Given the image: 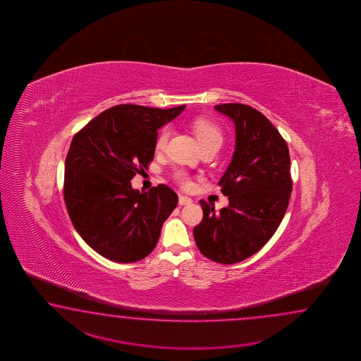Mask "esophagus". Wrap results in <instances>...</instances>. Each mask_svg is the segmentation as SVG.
<instances>
[{"label":"esophagus","mask_w":361,"mask_h":361,"mask_svg":"<svg viewBox=\"0 0 361 361\" xmlns=\"http://www.w3.org/2000/svg\"><path fill=\"white\" fill-rule=\"evenodd\" d=\"M191 197H188V196H183V195H180V196H179V205H188V204H191Z\"/></svg>","instance_id":"1"}]
</instances>
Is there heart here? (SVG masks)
<instances>
[{"label":"heart","instance_id":"obj_1","mask_svg":"<svg viewBox=\"0 0 361 361\" xmlns=\"http://www.w3.org/2000/svg\"><path fill=\"white\" fill-rule=\"evenodd\" d=\"M193 131L199 139L200 145L202 148L209 146L221 147V145H222V130L216 123H212L209 120H197L193 123ZM170 133H171V130H170L169 126H165L157 134V138L154 142V148H156L157 152H161L165 149V147L168 145V140H169ZM174 178H176L178 183L180 184L184 188H188L192 184L190 176L182 170H178L177 173L174 174Z\"/></svg>","mask_w":361,"mask_h":361}]
</instances>
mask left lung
I'll list each match as a JSON object with an SVG mask.
<instances>
[{"label": "left lung", "instance_id": "8db88e82", "mask_svg": "<svg viewBox=\"0 0 361 361\" xmlns=\"http://www.w3.org/2000/svg\"><path fill=\"white\" fill-rule=\"evenodd\" d=\"M215 109L235 123L236 146L218 184L228 207L215 212L201 200L202 221L193 228L200 252L222 264L261 250L284 218L292 193L290 156L284 138L259 111L241 103Z\"/></svg>", "mask_w": 361, "mask_h": 361}]
</instances>
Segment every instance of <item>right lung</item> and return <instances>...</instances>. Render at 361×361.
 Returning a JSON list of instances; mask_svg holds the SVG:
<instances>
[{
  "mask_svg": "<svg viewBox=\"0 0 361 361\" xmlns=\"http://www.w3.org/2000/svg\"><path fill=\"white\" fill-rule=\"evenodd\" d=\"M184 108L118 104L86 123L71 142L64 166L69 218L85 243L109 261L146 258L177 207V193L168 185L139 192L130 180L154 160L157 129Z\"/></svg>",
  "mask_w": 361,
  "mask_h": 361,
  "instance_id": "1",
  "label": "right lung"
}]
</instances>
